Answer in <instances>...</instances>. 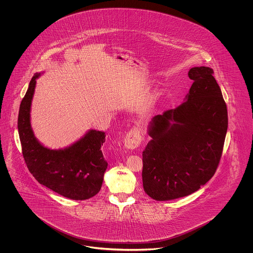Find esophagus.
I'll list each match as a JSON object with an SVG mask.
<instances>
[{
    "label": "esophagus",
    "instance_id": "34e87169",
    "mask_svg": "<svg viewBox=\"0 0 253 253\" xmlns=\"http://www.w3.org/2000/svg\"><path fill=\"white\" fill-rule=\"evenodd\" d=\"M141 140H142V137H141L140 130L134 127L125 135L124 145L128 149H135L141 144Z\"/></svg>",
    "mask_w": 253,
    "mask_h": 253
}]
</instances>
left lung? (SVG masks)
<instances>
[{
    "label": "left lung",
    "mask_w": 253,
    "mask_h": 253,
    "mask_svg": "<svg viewBox=\"0 0 253 253\" xmlns=\"http://www.w3.org/2000/svg\"><path fill=\"white\" fill-rule=\"evenodd\" d=\"M190 92L176 108L153 118L142 153L145 193L166 201L198 191L215 173L228 130V111L210 67H193Z\"/></svg>",
    "instance_id": "1"
}]
</instances>
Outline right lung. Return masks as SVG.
I'll return each mask as SVG.
<instances>
[{
  "label": "right lung",
  "instance_id": "right-lung-1",
  "mask_svg": "<svg viewBox=\"0 0 253 253\" xmlns=\"http://www.w3.org/2000/svg\"><path fill=\"white\" fill-rule=\"evenodd\" d=\"M35 74L19 111L18 130L24 162L40 184L73 200H85L100 191L108 163L101 152L105 133L91 130L64 150H49L36 139L30 126V106L34 94Z\"/></svg>",
  "mask_w": 253,
  "mask_h": 253
}]
</instances>
